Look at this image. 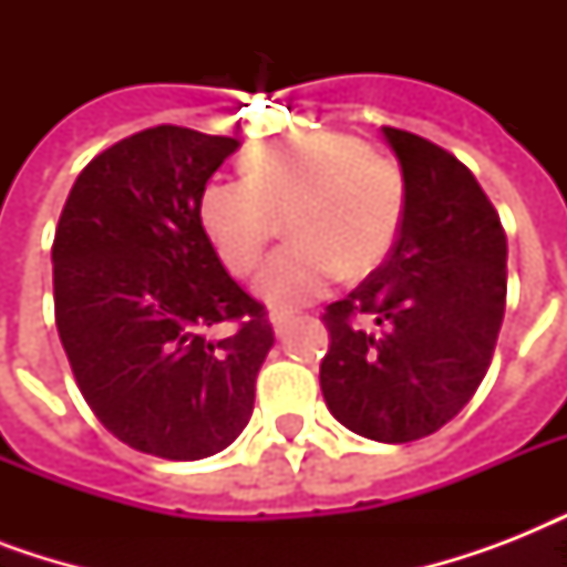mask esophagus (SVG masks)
<instances>
[{"mask_svg":"<svg viewBox=\"0 0 567 567\" xmlns=\"http://www.w3.org/2000/svg\"><path fill=\"white\" fill-rule=\"evenodd\" d=\"M270 323H274L276 336H282L285 327H288V323H291V311H279V309H274V311H270Z\"/></svg>","mask_w":567,"mask_h":567,"instance_id":"esophagus-1","label":"esophagus"}]
</instances>
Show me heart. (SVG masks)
<instances>
[{
	"instance_id": "1",
	"label": "heart",
	"mask_w": 567,
	"mask_h": 567,
	"mask_svg": "<svg viewBox=\"0 0 567 567\" xmlns=\"http://www.w3.org/2000/svg\"><path fill=\"white\" fill-rule=\"evenodd\" d=\"M247 179H212L199 194V226L223 267L249 276L288 214L291 244L258 276V293L291 309L338 276L362 279L394 249L405 214L400 164L341 132H309L258 146Z\"/></svg>"
}]
</instances>
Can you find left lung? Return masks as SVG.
Segmentation results:
<instances>
[{"label":"left lung","mask_w":567,"mask_h":567,"mask_svg":"<svg viewBox=\"0 0 567 567\" xmlns=\"http://www.w3.org/2000/svg\"><path fill=\"white\" fill-rule=\"evenodd\" d=\"M405 179L394 249L329 302L320 391L364 439L405 444L453 421L476 394L506 311V231L456 155L382 128Z\"/></svg>","instance_id":"left-lung-1"}]
</instances>
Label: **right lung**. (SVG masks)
<instances>
[{
    "label": "right lung",
    "mask_w": 567,
    "mask_h": 567,
    "mask_svg": "<svg viewBox=\"0 0 567 567\" xmlns=\"http://www.w3.org/2000/svg\"><path fill=\"white\" fill-rule=\"evenodd\" d=\"M238 137L153 126L75 179L52 240L55 327L102 426L150 456L194 462L247 426L274 347L265 306L199 226V194ZM233 332L219 336V323Z\"/></svg>",
    "instance_id": "1"
}]
</instances>
